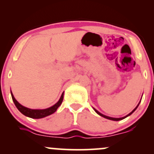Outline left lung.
<instances>
[{
	"label": "left lung",
	"instance_id": "obj_1",
	"mask_svg": "<svg viewBox=\"0 0 154 154\" xmlns=\"http://www.w3.org/2000/svg\"><path fill=\"white\" fill-rule=\"evenodd\" d=\"M140 101L139 102V103L137 104V106H136L135 109H133V110H132L131 112L130 113V114H128V115L127 116H124V117H121V118H114V117H110V116H106V115H103V114H102L101 113H100L99 111H98L96 110V109H94V108H93V109H94L95 110V112L97 113V114H98V115H100V116H103V117H104V118H106V119H110V120H113V121H119V120H122V119H125V118H126V117H128V116H130V115H131V114H132V113L134 112V111H135L136 109H137V108L138 107V106H139V104H140Z\"/></svg>",
	"mask_w": 154,
	"mask_h": 154
}]
</instances>
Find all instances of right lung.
Returning <instances> with one entry per match:
<instances>
[{
  "label": "right lung",
  "mask_w": 154,
  "mask_h": 154,
  "mask_svg": "<svg viewBox=\"0 0 154 154\" xmlns=\"http://www.w3.org/2000/svg\"><path fill=\"white\" fill-rule=\"evenodd\" d=\"M11 94L12 99H13L14 103L15 106H17L18 110L22 113V114H24V116H28V117L32 118V119H41V118L45 117V116L51 115V114H54V113L57 110V109L61 106V103H62L63 99V93L61 95V98L59 101L57 102L56 104H54L53 106L50 108H48L45 109H31L29 108H26L23 106L22 105H21L20 103L15 99V98L14 97L13 93L11 91Z\"/></svg>",
  "instance_id": "1"
}]
</instances>
